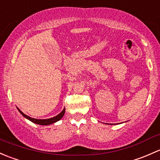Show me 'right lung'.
Returning a JSON list of instances; mask_svg holds the SVG:
<instances>
[{
	"mask_svg": "<svg viewBox=\"0 0 160 160\" xmlns=\"http://www.w3.org/2000/svg\"><path fill=\"white\" fill-rule=\"evenodd\" d=\"M18 111L20 112V113H21V115H22L24 117V118H26L27 119L30 120L31 122H32L35 123V124H38V125H42V126H48V125H51V124H53V123L59 121V120L61 119V118H62L64 116V114H65V108H64L63 110H62V112L61 113H59L58 116H56L55 117H53V118H47V119H37V118H31L30 116H28L27 115H25L24 113H23L21 111V110L19 109V108H18Z\"/></svg>",
	"mask_w": 160,
	"mask_h": 160,
	"instance_id": "right-lung-1",
	"label": "right lung"
}]
</instances>
